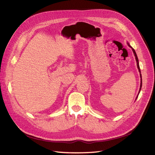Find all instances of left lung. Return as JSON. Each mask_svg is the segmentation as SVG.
<instances>
[{
	"label": "left lung",
	"instance_id": "1",
	"mask_svg": "<svg viewBox=\"0 0 155 155\" xmlns=\"http://www.w3.org/2000/svg\"><path fill=\"white\" fill-rule=\"evenodd\" d=\"M128 45H129V44H128ZM129 46H130V45H129ZM132 50H133V52H134V54L135 57H136V61H137V68H138L139 71H140V77H141V84H140V92L141 88V86H142V79H141V71H140V65H139V61H138V58H137V54H136V51H135V50H134V49H133V48H132ZM140 92H139V93H140ZM136 99H137V98H136Z\"/></svg>",
	"mask_w": 155,
	"mask_h": 155
}]
</instances>
